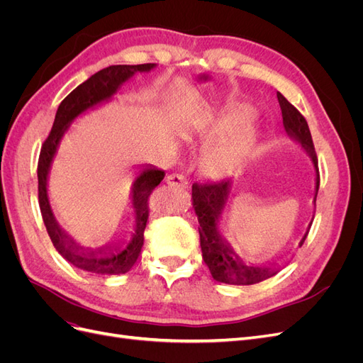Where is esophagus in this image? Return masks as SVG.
Listing matches in <instances>:
<instances>
[{"mask_svg": "<svg viewBox=\"0 0 363 363\" xmlns=\"http://www.w3.org/2000/svg\"><path fill=\"white\" fill-rule=\"evenodd\" d=\"M164 182H167V184L171 186V188H177V189L188 188V180H186L182 174H171L164 179Z\"/></svg>", "mask_w": 363, "mask_h": 363, "instance_id": "1", "label": "esophagus"}]
</instances>
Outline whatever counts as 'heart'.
Instances as JSON below:
<instances>
[{
  "instance_id": "heart-1",
  "label": "heart",
  "mask_w": 363,
  "mask_h": 363,
  "mask_svg": "<svg viewBox=\"0 0 363 363\" xmlns=\"http://www.w3.org/2000/svg\"><path fill=\"white\" fill-rule=\"evenodd\" d=\"M255 116V108L250 104H228L204 124L206 135H221L233 127L250 123ZM255 130L240 127L232 135L207 148L200 159V171L206 177L221 180L233 174L247 159L255 145Z\"/></svg>"
}]
</instances>
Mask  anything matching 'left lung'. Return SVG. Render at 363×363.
Masks as SVG:
<instances>
[{"label": "left lung", "mask_w": 363, "mask_h": 363, "mask_svg": "<svg viewBox=\"0 0 363 363\" xmlns=\"http://www.w3.org/2000/svg\"><path fill=\"white\" fill-rule=\"evenodd\" d=\"M279 104L281 108L283 116V127L286 135L303 147L306 155L311 157L313 169H315V194H313V204L316 201L318 189H320V172H318V159L313 148V140L309 125L304 116L296 111V108L284 98L280 92H277ZM233 182L227 180L221 183L212 184H194L192 186V208L195 211L196 218H199V232H200V244L203 251V259L206 265L212 272V277L216 281L227 283V284H255L259 281L267 280L281 269V265L272 263L269 267H257V265H245L244 260L240 259L233 247L230 245L228 240L223 236L219 224H221V216L225 211L227 203L232 194ZM313 218L307 225L306 233L303 235L298 247L309 233Z\"/></svg>", "instance_id": "obj_1"}]
</instances>
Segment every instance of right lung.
Listing matches in <instances>:
<instances>
[{"label": "right lung", "instance_id": "1", "mask_svg": "<svg viewBox=\"0 0 363 363\" xmlns=\"http://www.w3.org/2000/svg\"><path fill=\"white\" fill-rule=\"evenodd\" d=\"M156 68V63L144 65H112V67L98 71L75 89L60 103L54 124L40 150L38 163L39 182V207L43 224L56 247L59 255L72 263L74 267L95 274H125L135 265L139 252L144 245V230L148 221V196L152 189L163 180L164 172L145 164L139 167L136 177L131 183L130 200L133 207L135 224L131 239L127 244H116L111 247L91 248L83 247L57 223L48 199V179L54 157L57 155L60 140L67 133L69 125L80 115L94 111L98 106L108 103L125 82L138 72H150Z\"/></svg>", "mask_w": 363, "mask_h": 363}]
</instances>
